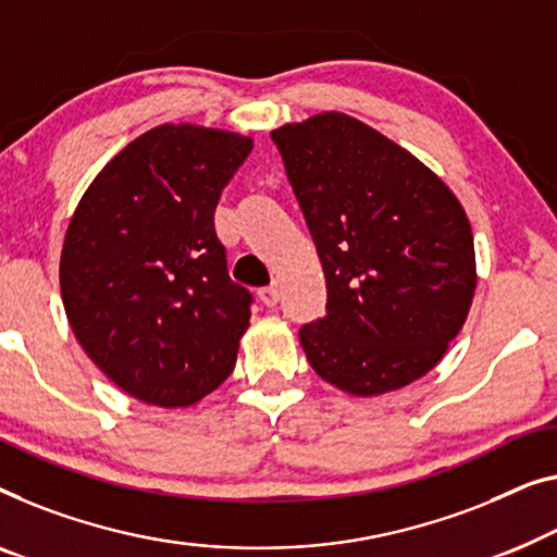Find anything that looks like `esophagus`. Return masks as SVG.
Returning <instances> with one entry per match:
<instances>
[{
    "instance_id": "34e87169",
    "label": "esophagus",
    "mask_w": 557,
    "mask_h": 557,
    "mask_svg": "<svg viewBox=\"0 0 557 557\" xmlns=\"http://www.w3.org/2000/svg\"><path fill=\"white\" fill-rule=\"evenodd\" d=\"M278 286H263L259 292V298L263 306H276L278 304Z\"/></svg>"
}]
</instances>
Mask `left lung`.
<instances>
[{"label":"left lung","mask_w":557,"mask_h":557,"mask_svg":"<svg viewBox=\"0 0 557 557\" xmlns=\"http://www.w3.org/2000/svg\"><path fill=\"white\" fill-rule=\"evenodd\" d=\"M326 276V313L301 326L306 359L374 397L424 376L474 294L470 221L397 143L342 112L271 133Z\"/></svg>","instance_id":"1"}]
</instances>
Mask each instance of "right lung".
Segmentation results:
<instances>
[{
  "label": "right lung",
  "instance_id": "right-lung-1",
  "mask_svg": "<svg viewBox=\"0 0 557 557\" xmlns=\"http://www.w3.org/2000/svg\"><path fill=\"white\" fill-rule=\"evenodd\" d=\"M251 138L152 127L92 181L62 246L70 326L120 389L188 407L236 367L253 294L228 276L213 213Z\"/></svg>",
  "mask_w": 557,
  "mask_h": 557
}]
</instances>
